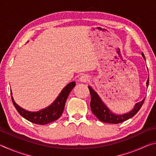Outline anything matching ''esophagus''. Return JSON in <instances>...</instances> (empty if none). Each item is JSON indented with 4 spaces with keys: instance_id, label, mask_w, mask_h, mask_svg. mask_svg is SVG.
<instances>
[{
    "instance_id": "esophagus-1",
    "label": "esophagus",
    "mask_w": 156,
    "mask_h": 156,
    "mask_svg": "<svg viewBox=\"0 0 156 156\" xmlns=\"http://www.w3.org/2000/svg\"><path fill=\"white\" fill-rule=\"evenodd\" d=\"M89 80V78L87 75H83L80 76V81L82 82V83H86Z\"/></svg>"
}]
</instances>
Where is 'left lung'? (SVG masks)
Instances as JSON below:
<instances>
[{
    "instance_id": "8db88e82",
    "label": "left lung",
    "mask_w": 156,
    "mask_h": 156,
    "mask_svg": "<svg viewBox=\"0 0 156 156\" xmlns=\"http://www.w3.org/2000/svg\"><path fill=\"white\" fill-rule=\"evenodd\" d=\"M142 57L145 60V57L143 53L142 54ZM149 86V78L147 81V87ZM89 91L91 94V102L90 107L92 111V113L96 116L98 119L102 121L103 122L111 123V124H118L127 120L129 118L135 115L138 111L140 109L142 105H143L144 99L142 101L137 102L134 105L133 109L124 114H116V113L112 112L109 107H107L106 105L102 101L101 98L97 94L96 91L92 89L91 87L88 86Z\"/></svg>"
}]
</instances>
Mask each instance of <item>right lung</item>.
Masks as SVG:
<instances>
[{
	"label": "right lung",
	"instance_id": "right-lung-1",
	"mask_svg": "<svg viewBox=\"0 0 156 156\" xmlns=\"http://www.w3.org/2000/svg\"><path fill=\"white\" fill-rule=\"evenodd\" d=\"M75 85L76 82H71L63 88L58 96L49 106L38 111V112H29V111L20 107L19 105L16 103L11 92L12 100L15 108L20 115H22L23 118L31 122L37 124V125H44L49 122H54L61 116L65 109L66 100Z\"/></svg>",
	"mask_w": 156,
	"mask_h": 156
}]
</instances>
